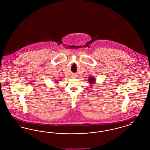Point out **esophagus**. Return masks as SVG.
Returning <instances> with one entry per match:
<instances>
[{
	"label": "esophagus",
	"instance_id": "34e87169",
	"mask_svg": "<svg viewBox=\"0 0 150 150\" xmlns=\"http://www.w3.org/2000/svg\"><path fill=\"white\" fill-rule=\"evenodd\" d=\"M76 77H77V75H72V78H76Z\"/></svg>",
	"mask_w": 150,
	"mask_h": 150
}]
</instances>
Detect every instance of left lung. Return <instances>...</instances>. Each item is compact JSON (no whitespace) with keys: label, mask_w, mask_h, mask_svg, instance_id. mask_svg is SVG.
Returning <instances> with one entry per match:
<instances>
[{"label":"left lung","mask_w":150,"mask_h":150,"mask_svg":"<svg viewBox=\"0 0 150 150\" xmlns=\"http://www.w3.org/2000/svg\"><path fill=\"white\" fill-rule=\"evenodd\" d=\"M88 81H89V83L90 86H93L96 84V79L94 76H90L88 79Z\"/></svg>","instance_id":"8db88e82"}]
</instances>
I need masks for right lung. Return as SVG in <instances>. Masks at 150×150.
I'll use <instances>...</instances> for the list:
<instances>
[{
    "label": "right lung",
    "mask_w": 150,
    "mask_h": 150,
    "mask_svg": "<svg viewBox=\"0 0 150 150\" xmlns=\"http://www.w3.org/2000/svg\"><path fill=\"white\" fill-rule=\"evenodd\" d=\"M54 82V83H58V82H57V80H55Z\"/></svg>",
    "instance_id": "1"
}]
</instances>
